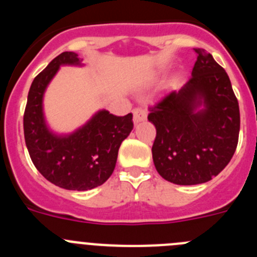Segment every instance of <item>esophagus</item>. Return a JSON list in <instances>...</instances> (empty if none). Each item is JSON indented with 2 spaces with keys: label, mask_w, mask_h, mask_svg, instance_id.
Masks as SVG:
<instances>
[{
  "label": "esophagus",
  "mask_w": 257,
  "mask_h": 257,
  "mask_svg": "<svg viewBox=\"0 0 257 257\" xmlns=\"http://www.w3.org/2000/svg\"><path fill=\"white\" fill-rule=\"evenodd\" d=\"M134 122L139 123V122L147 119V110L143 108H135L134 109Z\"/></svg>",
  "instance_id": "obj_1"
}]
</instances>
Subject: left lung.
Instances as JSON below:
<instances>
[{
  "label": "left lung",
  "mask_w": 257,
  "mask_h": 257,
  "mask_svg": "<svg viewBox=\"0 0 257 257\" xmlns=\"http://www.w3.org/2000/svg\"><path fill=\"white\" fill-rule=\"evenodd\" d=\"M192 78L149 109L156 126V170L178 185L207 183L230 162L239 135V106L230 79L211 54L194 49Z\"/></svg>",
  "instance_id": "obj_1"
}]
</instances>
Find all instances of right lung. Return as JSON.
<instances>
[{"label": "right lung", "instance_id": "right-lung-1", "mask_svg": "<svg viewBox=\"0 0 257 257\" xmlns=\"http://www.w3.org/2000/svg\"><path fill=\"white\" fill-rule=\"evenodd\" d=\"M83 67L78 54L61 52L32 82L24 112V138L36 169L68 190H90L105 183L117 162L118 149L134 128L133 114L117 117L100 109L72 133H56L45 117L44 97L60 67Z\"/></svg>", "mask_w": 257, "mask_h": 257}]
</instances>
